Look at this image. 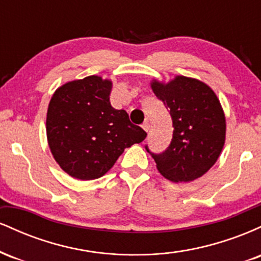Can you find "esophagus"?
<instances>
[{"label": "esophagus", "mask_w": 261, "mask_h": 261, "mask_svg": "<svg viewBox=\"0 0 261 261\" xmlns=\"http://www.w3.org/2000/svg\"><path fill=\"white\" fill-rule=\"evenodd\" d=\"M142 128L146 131V133H148V130H149V122H148V121L143 122V124H142Z\"/></svg>", "instance_id": "esophagus-1"}]
</instances>
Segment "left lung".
Returning <instances> with one entry per match:
<instances>
[{
  "label": "left lung",
  "instance_id": "left-lung-1",
  "mask_svg": "<svg viewBox=\"0 0 261 261\" xmlns=\"http://www.w3.org/2000/svg\"><path fill=\"white\" fill-rule=\"evenodd\" d=\"M173 121V139L166 151L152 154L157 169L172 181L200 178L216 163L224 145L226 119L216 94L195 79L176 76L167 85L152 82Z\"/></svg>",
  "mask_w": 261,
  "mask_h": 261
}]
</instances>
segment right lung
<instances>
[{"label":"right lung","instance_id":"add662e5","mask_svg":"<svg viewBox=\"0 0 261 261\" xmlns=\"http://www.w3.org/2000/svg\"><path fill=\"white\" fill-rule=\"evenodd\" d=\"M112 82L88 76L54 93L46 115L49 147L59 166L80 180L103 176L125 148L147 134L110 104Z\"/></svg>","mask_w":261,"mask_h":261}]
</instances>
